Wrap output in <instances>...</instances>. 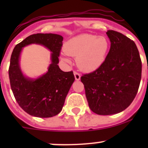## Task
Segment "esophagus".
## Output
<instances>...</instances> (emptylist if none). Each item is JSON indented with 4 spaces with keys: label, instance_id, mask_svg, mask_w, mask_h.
<instances>
[{
    "label": "esophagus",
    "instance_id": "1",
    "mask_svg": "<svg viewBox=\"0 0 148 148\" xmlns=\"http://www.w3.org/2000/svg\"><path fill=\"white\" fill-rule=\"evenodd\" d=\"M74 77H75V79L77 80V81H79V80L80 79V78H81V75H80L78 72H77V71H74Z\"/></svg>",
    "mask_w": 148,
    "mask_h": 148
}]
</instances>
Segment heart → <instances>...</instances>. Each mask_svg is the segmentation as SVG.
Returning a JSON list of instances; mask_svg holds the SVG:
<instances>
[{
    "instance_id": "obj_1",
    "label": "heart",
    "mask_w": 148,
    "mask_h": 148,
    "mask_svg": "<svg viewBox=\"0 0 148 148\" xmlns=\"http://www.w3.org/2000/svg\"><path fill=\"white\" fill-rule=\"evenodd\" d=\"M110 49L106 37L89 34H82L71 38L65 46L66 53L77 57V63L85 71H95L105 61ZM66 63L70 60L63 57Z\"/></svg>"
}]
</instances>
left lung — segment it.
Wrapping results in <instances>:
<instances>
[{"mask_svg":"<svg viewBox=\"0 0 148 148\" xmlns=\"http://www.w3.org/2000/svg\"><path fill=\"white\" fill-rule=\"evenodd\" d=\"M111 42L105 61L97 69L81 77L89 108L110 115L127 108L135 99L142 75V62L136 44L117 31L106 33Z\"/></svg>","mask_w":148,"mask_h":148,"instance_id":"1","label":"left lung"}]
</instances>
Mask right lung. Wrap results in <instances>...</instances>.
Instances as JSON below:
<instances>
[{
  "instance_id": "add662e5",
  "label": "right lung",
  "mask_w": 148,
  "mask_h": 148,
  "mask_svg": "<svg viewBox=\"0 0 148 148\" xmlns=\"http://www.w3.org/2000/svg\"><path fill=\"white\" fill-rule=\"evenodd\" d=\"M63 39L58 34H33L17 44L12 52L8 70L10 87L16 102L30 115L51 117L63 108L66 97L75 79L73 71L64 72L58 65ZM32 43L45 46L52 52V63L47 72L37 79L25 77L19 64L23 48Z\"/></svg>"
}]
</instances>
